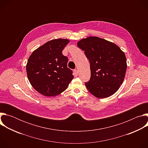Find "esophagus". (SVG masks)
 I'll return each mask as SVG.
<instances>
[{
  "instance_id": "34e87169",
  "label": "esophagus",
  "mask_w": 148,
  "mask_h": 148,
  "mask_svg": "<svg viewBox=\"0 0 148 148\" xmlns=\"http://www.w3.org/2000/svg\"><path fill=\"white\" fill-rule=\"evenodd\" d=\"M78 74H79V72L77 70H74V75L75 77H77L78 75Z\"/></svg>"
}]
</instances>
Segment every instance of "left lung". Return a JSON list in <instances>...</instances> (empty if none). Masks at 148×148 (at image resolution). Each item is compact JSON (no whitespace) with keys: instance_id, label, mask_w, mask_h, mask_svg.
I'll use <instances>...</instances> for the list:
<instances>
[{"instance_id":"left-lung-1","label":"left lung","mask_w":148,"mask_h":148,"mask_svg":"<svg viewBox=\"0 0 148 148\" xmlns=\"http://www.w3.org/2000/svg\"><path fill=\"white\" fill-rule=\"evenodd\" d=\"M90 61L91 78L85 82L98 98L115 94L122 84L127 68L124 53L115 44L98 37H88L77 43Z\"/></svg>"}]
</instances>
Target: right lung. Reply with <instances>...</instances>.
Returning a JSON list of instances; mask_svg holds the SVG:
<instances>
[{
	"mask_svg": "<svg viewBox=\"0 0 148 148\" xmlns=\"http://www.w3.org/2000/svg\"><path fill=\"white\" fill-rule=\"evenodd\" d=\"M69 43L67 39H54L34 50L26 65L28 79L32 87L47 97L65 91L74 78L67 67L68 58L62 51Z\"/></svg>",
	"mask_w": 148,
	"mask_h": 148,
	"instance_id": "add662e5",
	"label": "right lung"
}]
</instances>
